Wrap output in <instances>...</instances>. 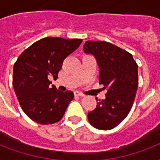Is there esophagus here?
<instances>
[{"label":"esophagus","mask_w":160,"mask_h":160,"mask_svg":"<svg viewBox=\"0 0 160 160\" xmlns=\"http://www.w3.org/2000/svg\"><path fill=\"white\" fill-rule=\"evenodd\" d=\"M75 96H80V97H83V96H85V95H84L83 93L78 92V91H75Z\"/></svg>","instance_id":"esophagus-1"}]
</instances>
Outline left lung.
<instances>
[{"label": "left lung", "instance_id": "obj_1", "mask_svg": "<svg viewBox=\"0 0 160 160\" xmlns=\"http://www.w3.org/2000/svg\"><path fill=\"white\" fill-rule=\"evenodd\" d=\"M84 51L95 55L100 67L99 82L106 90L105 100L88 113L90 124L108 130L124 120L134 104L138 85V65L130 53L106 41H86Z\"/></svg>", "mask_w": 160, "mask_h": 160}]
</instances>
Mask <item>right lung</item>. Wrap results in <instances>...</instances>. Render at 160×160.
I'll return each instance as SVG.
<instances>
[{"label": "right lung", "instance_id": "obj_1", "mask_svg": "<svg viewBox=\"0 0 160 160\" xmlns=\"http://www.w3.org/2000/svg\"><path fill=\"white\" fill-rule=\"evenodd\" d=\"M81 42V39L46 37L26 49L15 62L12 85L21 109L33 121L51 124L64 116L74 93L58 90L48 78L58 77L63 60Z\"/></svg>", "mask_w": 160, "mask_h": 160}]
</instances>
